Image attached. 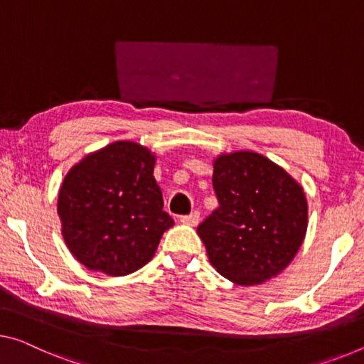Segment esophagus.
I'll return each instance as SVG.
<instances>
[{
	"mask_svg": "<svg viewBox=\"0 0 364 364\" xmlns=\"http://www.w3.org/2000/svg\"><path fill=\"white\" fill-rule=\"evenodd\" d=\"M181 223H183V225H188V226H197L200 223V213L198 211H193V213H190L187 216H182Z\"/></svg>",
	"mask_w": 364,
	"mask_h": 364,
	"instance_id": "1",
	"label": "esophagus"
}]
</instances>
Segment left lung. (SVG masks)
Masks as SVG:
<instances>
[{
	"label": "left lung",
	"instance_id": "8db88e82",
	"mask_svg": "<svg viewBox=\"0 0 364 364\" xmlns=\"http://www.w3.org/2000/svg\"><path fill=\"white\" fill-rule=\"evenodd\" d=\"M213 188L220 206L197 228L218 273L260 284L289 265L307 229V201L283 167L252 151L218 156Z\"/></svg>",
	"mask_w": 364,
	"mask_h": 364
}]
</instances>
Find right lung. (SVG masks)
<instances>
[{"mask_svg":"<svg viewBox=\"0 0 364 364\" xmlns=\"http://www.w3.org/2000/svg\"><path fill=\"white\" fill-rule=\"evenodd\" d=\"M156 156L133 141L87 154L66 174L58 216L66 247L89 270L110 277L136 272L153 259L174 220L163 211L153 176Z\"/></svg>","mask_w":364,"mask_h":364,"instance_id":"right-lung-1","label":"right lung"}]
</instances>
